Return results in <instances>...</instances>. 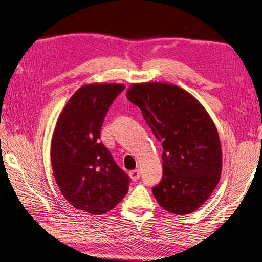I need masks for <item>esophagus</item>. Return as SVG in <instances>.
<instances>
[{
    "mask_svg": "<svg viewBox=\"0 0 262 262\" xmlns=\"http://www.w3.org/2000/svg\"><path fill=\"white\" fill-rule=\"evenodd\" d=\"M129 176L131 177V179L133 181H137L139 178H140V170L139 169H134V170H131L129 172Z\"/></svg>",
    "mask_w": 262,
    "mask_h": 262,
    "instance_id": "1",
    "label": "esophagus"
}]
</instances>
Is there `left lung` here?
<instances>
[{"mask_svg": "<svg viewBox=\"0 0 262 262\" xmlns=\"http://www.w3.org/2000/svg\"><path fill=\"white\" fill-rule=\"evenodd\" d=\"M163 146V177L152 191L161 207L185 215L220 181L222 148L212 119L192 95L171 84H134L126 93Z\"/></svg>", "mask_w": 262, "mask_h": 262, "instance_id": "8db88e82", "label": "left lung"}]
</instances>
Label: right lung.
Instances as JSON below:
<instances>
[{
	"mask_svg": "<svg viewBox=\"0 0 262 262\" xmlns=\"http://www.w3.org/2000/svg\"><path fill=\"white\" fill-rule=\"evenodd\" d=\"M120 84L78 89L61 113L51 142V165L63 196L93 215L114 209L129 190L130 177L100 142L105 116Z\"/></svg>",
	"mask_w": 262,
	"mask_h": 262,
	"instance_id": "add662e5",
	"label": "right lung"
}]
</instances>
